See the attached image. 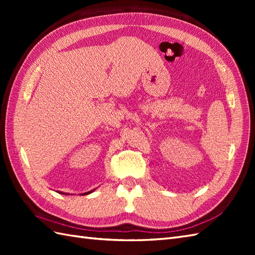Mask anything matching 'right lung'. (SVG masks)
Wrapping results in <instances>:
<instances>
[{
    "label": "right lung",
    "mask_w": 255,
    "mask_h": 255,
    "mask_svg": "<svg viewBox=\"0 0 255 255\" xmlns=\"http://www.w3.org/2000/svg\"><path fill=\"white\" fill-rule=\"evenodd\" d=\"M92 192V191H91ZM91 192H89V193H85V194H82V195H88V194H90ZM59 193H61V192H59ZM61 194H66V193H61Z\"/></svg>",
    "instance_id": "obj_1"
}]
</instances>
